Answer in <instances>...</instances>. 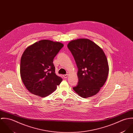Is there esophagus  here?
<instances>
[{
	"instance_id": "obj_1",
	"label": "esophagus",
	"mask_w": 133,
	"mask_h": 133,
	"mask_svg": "<svg viewBox=\"0 0 133 133\" xmlns=\"http://www.w3.org/2000/svg\"><path fill=\"white\" fill-rule=\"evenodd\" d=\"M63 77H64V78H67L68 77V74H65V75H63Z\"/></svg>"
}]
</instances>
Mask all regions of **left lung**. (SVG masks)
Masks as SVG:
<instances>
[{
  "label": "left lung",
  "instance_id": "left-lung-1",
  "mask_svg": "<svg viewBox=\"0 0 133 133\" xmlns=\"http://www.w3.org/2000/svg\"><path fill=\"white\" fill-rule=\"evenodd\" d=\"M68 48L78 68V82L73 89L81 97L94 96L104 84L109 74L107 58L103 50L87 38L71 41Z\"/></svg>",
  "mask_w": 133,
  "mask_h": 133
}]
</instances>
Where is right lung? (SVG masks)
<instances>
[{
    "label": "right lung",
    "instance_id": "obj_1",
    "mask_svg": "<svg viewBox=\"0 0 133 133\" xmlns=\"http://www.w3.org/2000/svg\"><path fill=\"white\" fill-rule=\"evenodd\" d=\"M63 44L42 40L29 46L20 60V76L26 89L33 94L44 97L57 89L62 80L55 73L54 57Z\"/></svg>",
    "mask_w": 133,
    "mask_h": 133
}]
</instances>
